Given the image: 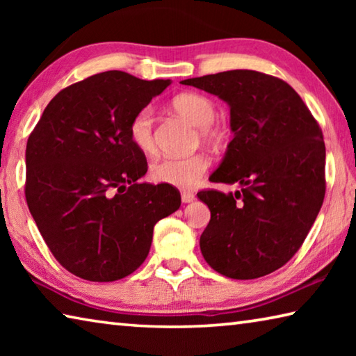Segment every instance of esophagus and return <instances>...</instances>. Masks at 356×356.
<instances>
[{"instance_id":"esophagus-1","label":"esophagus","mask_w":356,"mask_h":356,"mask_svg":"<svg viewBox=\"0 0 356 356\" xmlns=\"http://www.w3.org/2000/svg\"><path fill=\"white\" fill-rule=\"evenodd\" d=\"M180 197H182V202H185V204L195 201V195H193V193H190V191H184L182 195H180Z\"/></svg>"}]
</instances>
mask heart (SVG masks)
<instances>
[{"mask_svg": "<svg viewBox=\"0 0 356 356\" xmlns=\"http://www.w3.org/2000/svg\"><path fill=\"white\" fill-rule=\"evenodd\" d=\"M172 108L180 116L188 119L193 125L201 129V135L206 140L215 136L213 124L216 118V106L212 99L202 94L185 92L172 99ZM129 135L134 146L143 154H152L155 150L154 138V110L144 106L130 120ZM210 161L204 155L191 156H163L150 166V177L155 182L177 186V188H193L201 182L209 170Z\"/></svg>", "mask_w": 356, "mask_h": 356, "instance_id": "b5f03b06", "label": "heart"}]
</instances>
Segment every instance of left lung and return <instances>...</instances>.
Here are the masks:
<instances>
[{
	"label": "left lung",
	"mask_w": 356,
	"mask_h": 356,
	"mask_svg": "<svg viewBox=\"0 0 356 356\" xmlns=\"http://www.w3.org/2000/svg\"><path fill=\"white\" fill-rule=\"evenodd\" d=\"M226 102L234 138L210 180L236 193H197L210 221L200 238L215 272L254 280L282 267L318 215L325 196V143L300 95L280 78L227 70L180 81Z\"/></svg>",
	"instance_id": "8db88e82"
}]
</instances>
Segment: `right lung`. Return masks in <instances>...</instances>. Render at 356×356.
Returning a JSON list of instances; mask_svg holds the SVG:
<instances>
[{
    "instance_id": "right-lung-1",
    "label": "right lung",
    "mask_w": 356,
    "mask_h": 356,
    "mask_svg": "<svg viewBox=\"0 0 356 356\" xmlns=\"http://www.w3.org/2000/svg\"><path fill=\"white\" fill-rule=\"evenodd\" d=\"M120 70L51 99L26 144V202L48 248L83 280L125 278L146 261L154 226L180 207L171 185L140 184L146 156L131 118L170 86Z\"/></svg>"
}]
</instances>
